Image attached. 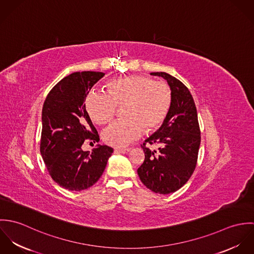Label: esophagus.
<instances>
[{"label":"esophagus","instance_id":"esophagus-1","mask_svg":"<svg viewBox=\"0 0 254 254\" xmlns=\"http://www.w3.org/2000/svg\"><path fill=\"white\" fill-rule=\"evenodd\" d=\"M131 150V147H127V148H115L116 152H120V153H126L129 152Z\"/></svg>","mask_w":254,"mask_h":254}]
</instances>
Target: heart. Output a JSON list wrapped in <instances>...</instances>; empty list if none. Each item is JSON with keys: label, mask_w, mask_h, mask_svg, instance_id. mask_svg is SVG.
Wrapping results in <instances>:
<instances>
[{"label": "heart", "mask_w": 254, "mask_h": 254, "mask_svg": "<svg viewBox=\"0 0 254 254\" xmlns=\"http://www.w3.org/2000/svg\"><path fill=\"white\" fill-rule=\"evenodd\" d=\"M107 94L92 91L85 99L91 120L103 125L121 107L123 118L112 122L102 132L103 140L112 146H123L138 138L144 130L156 129L167 116L172 103L168 84L144 75L115 78L106 85Z\"/></svg>", "instance_id": "obj_1"}]
</instances>
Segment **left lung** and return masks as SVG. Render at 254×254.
Masks as SVG:
<instances>
[{"mask_svg":"<svg viewBox=\"0 0 254 254\" xmlns=\"http://www.w3.org/2000/svg\"><path fill=\"white\" fill-rule=\"evenodd\" d=\"M150 74L167 81L172 103L161 127L141 145L145 160L138 168V175L150 190L167 194L179 190L192 175L200 145V130L189 89L168 73ZM150 145H158L159 149L150 150Z\"/></svg>","mask_w":254,"mask_h":254,"instance_id":"1","label":"left lung"}]
</instances>
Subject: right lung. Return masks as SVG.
<instances>
[{
    "instance_id": "add662e5",
    "label": "right lung",
    "mask_w": 254,
    "mask_h": 254,
    "mask_svg": "<svg viewBox=\"0 0 254 254\" xmlns=\"http://www.w3.org/2000/svg\"><path fill=\"white\" fill-rule=\"evenodd\" d=\"M104 75L69 74L50 91L43 106L40 151L53 180L68 190L79 191L97 183L113 152L106 145H98L92 153L82 150L84 142L100 141L84 102Z\"/></svg>"
}]
</instances>
